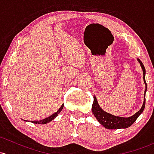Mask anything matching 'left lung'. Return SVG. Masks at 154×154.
Listing matches in <instances>:
<instances>
[{"mask_svg": "<svg viewBox=\"0 0 154 154\" xmlns=\"http://www.w3.org/2000/svg\"><path fill=\"white\" fill-rule=\"evenodd\" d=\"M138 62L140 63L142 72H143V80L145 84V91L144 94V97H145V93L147 91V83L145 82V69L143 63L140 59H137ZM145 106V98L144 99L143 105L142 108L139 111H137L135 114L129 117H122V116H116L112 114L107 113L103 111L100 106H99L96 97L94 96V103L92 105V112L94 115L96 119H97L98 122H100L102 125L104 126L106 128L108 129H120V128H127L130 127L131 125L137 120L139 116L142 114L144 108Z\"/></svg>", "mask_w": 154, "mask_h": 154, "instance_id": "1", "label": "left lung"}]
</instances>
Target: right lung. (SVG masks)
<instances>
[{
	"mask_svg": "<svg viewBox=\"0 0 154 154\" xmlns=\"http://www.w3.org/2000/svg\"><path fill=\"white\" fill-rule=\"evenodd\" d=\"M63 106H64V104H63L62 106H61L60 108L58 109V111H57V112L54 113V114H53L52 115L48 116V117L46 118V119H42V120H39V121H30V122H32V123H35V124H46V123H48V122H51V120H53V119H54L56 116H57L58 114H60V112L62 111L63 108ZM24 121H26L27 122L28 120H24Z\"/></svg>",
	"mask_w": 154,
	"mask_h": 154,
	"instance_id": "obj_1",
	"label": "right lung"
}]
</instances>
